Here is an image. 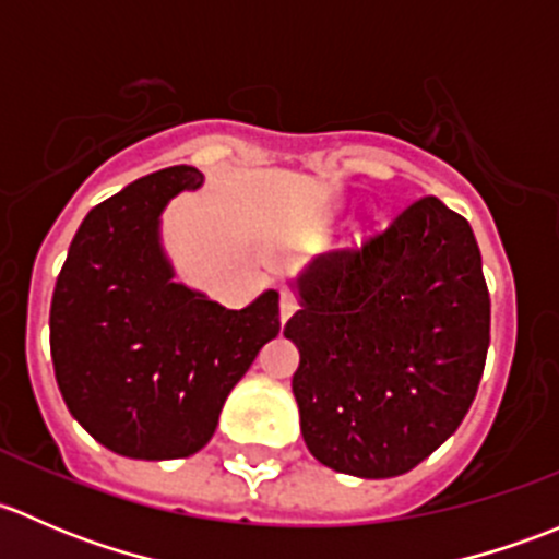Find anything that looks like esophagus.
<instances>
[{
  "label": "esophagus",
  "instance_id": "1",
  "mask_svg": "<svg viewBox=\"0 0 559 559\" xmlns=\"http://www.w3.org/2000/svg\"><path fill=\"white\" fill-rule=\"evenodd\" d=\"M297 311V297L289 289H281V321L289 319Z\"/></svg>",
  "mask_w": 559,
  "mask_h": 559
}]
</instances>
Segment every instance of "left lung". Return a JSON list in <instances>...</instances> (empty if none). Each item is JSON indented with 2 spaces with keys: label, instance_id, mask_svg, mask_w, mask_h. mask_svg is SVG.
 <instances>
[{
  "label": "left lung",
  "instance_id": "obj_1",
  "mask_svg": "<svg viewBox=\"0 0 559 559\" xmlns=\"http://www.w3.org/2000/svg\"><path fill=\"white\" fill-rule=\"evenodd\" d=\"M300 430L321 465L392 478L465 419L489 348V292L471 224L421 197L362 248L316 257L292 284Z\"/></svg>",
  "mask_w": 559,
  "mask_h": 559
}]
</instances>
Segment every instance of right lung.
Returning <instances> with one entry per match:
<instances>
[{"mask_svg":"<svg viewBox=\"0 0 559 559\" xmlns=\"http://www.w3.org/2000/svg\"><path fill=\"white\" fill-rule=\"evenodd\" d=\"M200 186L197 167H167L92 207L50 302V357L67 408L94 441L132 460L200 452L227 394L281 330L278 292L229 311L175 281L162 211Z\"/></svg>","mask_w":559,"mask_h":559,"instance_id":"add662e5","label":"right lung"}]
</instances>
